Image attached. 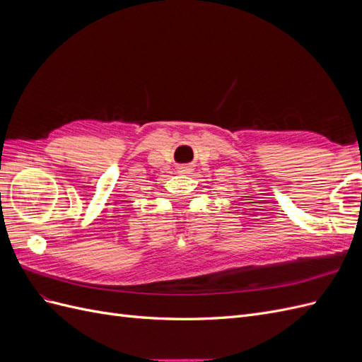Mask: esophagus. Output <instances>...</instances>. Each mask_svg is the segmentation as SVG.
I'll list each match as a JSON object with an SVG mask.
<instances>
[{
    "mask_svg": "<svg viewBox=\"0 0 362 362\" xmlns=\"http://www.w3.org/2000/svg\"><path fill=\"white\" fill-rule=\"evenodd\" d=\"M178 169H180L181 173H190V172H192V169H190L189 166H180Z\"/></svg>",
    "mask_w": 362,
    "mask_h": 362,
    "instance_id": "34e87169",
    "label": "esophagus"
}]
</instances>
